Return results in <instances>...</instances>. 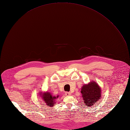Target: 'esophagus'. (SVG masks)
Masks as SVG:
<instances>
[{"mask_svg": "<svg viewBox=\"0 0 130 130\" xmlns=\"http://www.w3.org/2000/svg\"><path fill=\"white\" fill-rule=\"evenodd\" d=\"M65 95H67V96H70V95H71V93H70V92H65Z\"/></svg>", "mask_w": 130, "mask_h": 130, "instance_id": "obj_1", "label": "esophagus"}]
</instances>
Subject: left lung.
<instances>
[{
  "instance_id": "1",
  "label": "left lung",
  "mask_w": 130,
  "mask_h": 130,
  "mask_svg": "<svg viewBox=\"0 0 130 130\" xmlns=\"http://www.w3.org/2000/svg\"><path fill=\"white\" fill-rule=\"evenodd\" d=\"M84 103L87 106H93L101 98V90L99 85L93 82L88 84L84 85L82 87Z\"/></svg>"
}]
</instances>
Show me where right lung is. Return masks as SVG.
<instances>
[{
    "label": "right lung",
    "instance_id": "1",
    "mask_svg": "<svg viewBox=\"0 0 130 130\" xmlns=\"http://www.w3.org/2000/svg\"><path fill=\"white\" fill-rule=\"evenodd\" d=\"M42 96L46 105L50 106H53L54 104L56 103V100L58 98V96L57 97L53 96L50 92L44 93Z\"/></svg>",
    "mask_w": 130,
    "mask_h": 130
}]
</instances>
